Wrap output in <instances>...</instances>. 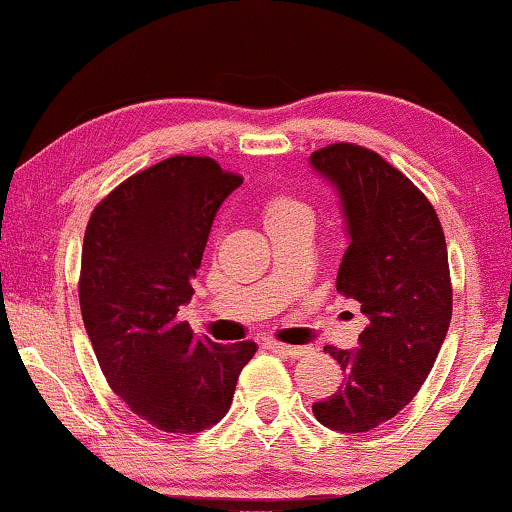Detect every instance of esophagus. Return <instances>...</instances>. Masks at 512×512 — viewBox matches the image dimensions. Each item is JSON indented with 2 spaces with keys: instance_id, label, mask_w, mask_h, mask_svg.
Returning a JSON list of instances; mask_svg holds the SVG:
<instances>
[{
  "instance_id": "1",
  "label": "esophagus",
  "mask_w": 512,
  "mask_h": 512,
  "mask_svg": "<svg viewBox=\"0 0 512 512\" xmlns=\"http://www.w3.org/2000/svg\"><path fill=\"white\" fill-rule=\"evenodd\" d=\"M270 349H275L277 353H282V356H289V358H301L311 351L308 346H289V344H280V342L270 344Z\"/></svg>"
}]
</instances>
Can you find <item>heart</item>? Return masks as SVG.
Masks as SVG:
<instances>
[{
  "label": "heart",
  "instance_id": "obj_1",
  "mask_svg": "<svg viewBox=\"0 0 512 512\" xmlns=\"http://www.w3.org/2000/svg\"><path fill=\"white\" fill-rule=\"evenodd\" d=\"M292 220H311V208L304 201L289 197V194H275L263 206V223L270 230L275 225L292 223Z\"/></svg>",
  "mask_w": 512,
  "mask_h": 512
}]
</instances>
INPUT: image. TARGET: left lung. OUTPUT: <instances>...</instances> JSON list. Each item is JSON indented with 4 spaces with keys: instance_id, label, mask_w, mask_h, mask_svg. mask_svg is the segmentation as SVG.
<instances>
[{
    "instance_id": "8db88e82",
    "label": "left lung",
    "mask_w": 512,
    "mask_h": 512,
    "mask_svg": "<svg viewBox=\"0 0 512 512\" xmlns=\"http://www.w3.org/2000/svg\"><path fill=\"white\" fill-rule=\"evenodd\" d=\"M311 166L346 218L337 292L370 320L358 349L325 346L344 382L313 415L334 432H370L413 401L437 361L453 308L449 251L434 206L380 154L337 142L313 151Z\"/></svg>"
}]
</instances>
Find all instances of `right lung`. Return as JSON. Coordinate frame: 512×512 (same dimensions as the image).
Returning a JSON list of instances; mask_svg holds the SVG:
<instances>
[{
  "instance_id": "add662e5",
  "label": "right lung",
  "mask_w": 512,
  "mask_h": 512,
  "mask_svg": "<svg viewBox=\"0 0 512 512\" xmlns=\"http://www.w3.org/2000/svg\"><path fill=\"white\" fill-rule=\"evenodd\" d=\"M242 185L208 156H170L121 182L82 242L80 311L109 387L156 430L225 418L254 342L216 344L178 318L218 208Z\"/></svg>"
}]
</instances>
